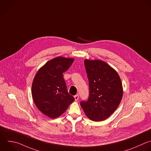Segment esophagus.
Listing matches in <instances>:
<instances>
[{
  "label": "esophagus",
  "mask_w": 151,
  "mask_h": 151,
  "mask_svg": "<svg viewBox=\"0 0 151 151\" xmlns=\"http://www.w3.org/2000/svg\"><path fill=\"white\" fill-rule=\"evenodd\" d=\"M74 98H75V101H78V99H79V95H76L74 96Z\"/></svg>",
  "instance_id": "34e87169"
}]
</instances>
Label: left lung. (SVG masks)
<instances>
[{"instance_id":"obj_1","label":"left lung","mask_w":151,"mask_h":151,"mask_svg":"<svg viewBox=\"0 0 151 151\" xmlns=\"http://www.w3.org/2000/svg\"><path fill=\"white\" fill-rule=\"evenodd\" d=\"M89 80V96L81 106L91 120L103 121L119 106L123 94L121 79L115 69L103 60H84Z\"/></svg>"}]
</instances>
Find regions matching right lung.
Segmentation results:
<instances>
[{"mask_svg": "<svg viewBox=\"0 0 151 151\" xmlns=\"http://www.w3.org/2000/svg\"><path fill=\"white\" fill-rule=\"evenodd\" d=\"M73 61V58H55L43 65L34 78L31 88L33 101L38 109L50 118L61 116L74 101L63 76Z\"/></svg>", "mask_w": 151, "mask_h": 151, "instance_id": "obj_1", "label": "right lung"}]
</instances>
